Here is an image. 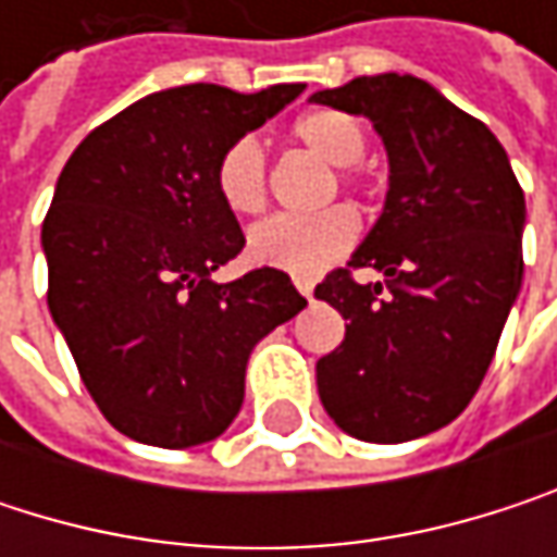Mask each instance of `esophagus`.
<instances>
[{
  "instance_id": "obj_1",
  "label": "esophagus",
  "mask_w": 557,
  "mask_h": 557,
  "mask_svg": "<svg viewBox=\"0 0 557 557\" xmlns=\"http://www.w3.org/2000/svg\"><path fill=\"white\" fill-rule=\"evenodd\" d=\"M293 283H296V289L306 296V299H312V289H315V283L309 277H293Z\"/></svg>"
}]
</instances>
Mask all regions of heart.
I'll use <instances>...</instances> for the list:
<instances>
[{
  "instance_id": "heart-1",
  "label": "heart",
  "mask_w": 557,
  "mask_h": 557,
  "mask_svg": "<svg viewBox=\"0 0 557 557\" xmlns=\"http://www.w3.org/2000/svg\"><path fill=\"white\" fill-rule=\"evenodd\" d=\"M293 135L325 164L355 168L364 151L358 119L338 109H312L296 119ZM215 189L238 215H255L268 202V158L258 138H238L219 158ZM358 238V215L348 206H332L315 215H274L251 228L248 251L258 264L277 268L296 277H312L338 261Z\"/></svg>"
}]
</instances>
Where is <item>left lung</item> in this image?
I'll use <instances>...</instances> for the list:
<instances>
[{"label": "left lung", "mask_w": 557, "mask_h": 557, "mask_svg": "<svg viewBox=\"0 0 557 557\" xmlns=\"http://www.w3.org/2000/svg\"><path fill=\"white\" fill-rule=\"evenodd\" d=\"M309 102L364 115L389 164L384 212L315 299L345 319L315 384L335 425L396 445L465 412L522 286L525 196L494 132L409 73L358 76Z\"/></svg>", "instance_id": "8db88e82"}]
</instances>
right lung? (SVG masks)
<instances>
[{"label": "right lung", "instance_id": "right-lung-1", "mask_svg": "<svg viewBox=\"0 0 557 557\" xmlns=\"http://www.w3.org/2000/svg\"><path fill=\"white\" fill-rule=\"evenodd\" d=\"M306 86L151 92L89 132L41 228L48 309L102 416L128 438L193 448L245 403L255 345L306 299L277 268L212 274L245 235L215 189L219 158Z\"/></svg>", "mask_w": 557, "mask_h": 557}]
</instances>
